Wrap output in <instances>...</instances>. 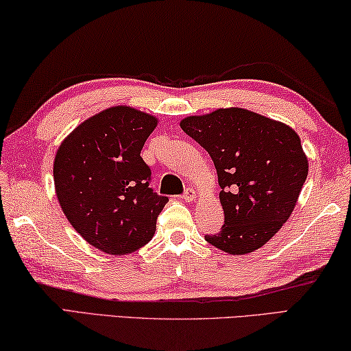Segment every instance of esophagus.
<instances>
[{"label":"esophagus","instance_id":"esophagus-1","mask_svg":"<svg viewBox=\"0 0 351 351\" xmlns=\"http://www.w3.org/2000/svg\"><path fill=\"white\" fill-rule=\"evenodd\" d=\"M183 199H185L186 202H193L195 199V191L194 189H186L185 193H183Z\"/></svg>","mask_w":351,"mask_h":351}]
</instances>
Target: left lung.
I'll use <instances>...</instances> for the list:
<instances>
[{
    "mask_svg": "<svg viewBox=\"0 0 351 351\" xmlns=\"http://www.w3.org/2000/svg\"><path fill=\"white\" fill-rule=\"evenodd\" d=\"M180 126L217 169L225 223L206 242L230 254L261 248L291 216L308 174L299 135L242 108L193 115Z\"/></svg>",
    "mask_w": 351,
    "mask_h": 351,
    "instance_id": "obj_1",
    "label": "left lung"
}]
</instances>
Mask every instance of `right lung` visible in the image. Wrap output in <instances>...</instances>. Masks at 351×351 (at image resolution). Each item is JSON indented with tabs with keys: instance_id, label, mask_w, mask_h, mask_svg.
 Here are the masks:
<instances>
[{
	"instance_id": "right-lung-1",
	"label": "right lung",
	"mask_w": 351,
	"mask_h": 351,
	"mask_svg": "<svg viewBox=\"0 0 351 351\" xmlns=\"http://www.w3.org/2000/svg\"><path fill=\"white\" fill-rule=\"evenodd\" d=\"M157 119L128 106L109 108L73 129L53 162L55 191L86 242L128 254L151 241L168 197L149 186L140 157Z\"/></svg>"
}]
</instances>
